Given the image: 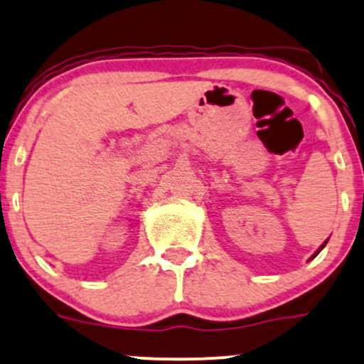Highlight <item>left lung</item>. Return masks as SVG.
I'll list each match as a JSON object with an SVG mask.
<instances>
[{"label":"left lung","mask_w":364,"mask_h":364,"mask_svg":"<svg viewBox=\"0 0 364 364\" xmlns=\"http://www.w3.org/2000/svg\"><path fill=\"white\" fill-rule=\"evenodd\" d=\"M326 243H328V240H326V242H324V243H323V245H321V248H319V250H317V252H316V254H314V255H312V257H311V259H314V257H316V255H317V254H319V252H321V250H323V248H324V247H326Z\"/></svg>","instance_id":"1"}]
</instances>
